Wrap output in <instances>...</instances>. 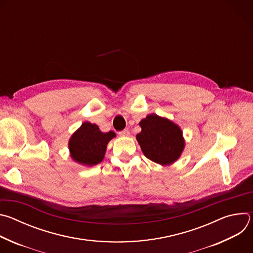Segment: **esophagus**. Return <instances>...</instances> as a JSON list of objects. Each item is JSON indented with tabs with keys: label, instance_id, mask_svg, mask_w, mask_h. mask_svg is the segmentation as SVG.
Listing matches in <instances>:
<instances>
[{
	"label": "esophagus",
	"instance_id": "obj_1",
	"mask_svg": "<svg viewBox=\"0 0 253 253\" xmlns=\"http://www.w3.org/2000/svg\"><path fill=\"white\" fill-rule=\"evenodd\" d=\"M119 135L120 136H122V137H127V136H129L130 135V132L128 131V130H123V131H121V132H119Z\"/></svg>",
	"mask_w": 253,
	"mask_h": 253
}]
</instances>
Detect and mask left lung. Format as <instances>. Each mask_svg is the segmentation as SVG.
Here are the masks:
<instances>
[{"mask_svg":"<svg viewBox=\"0 0 253 253\" xmlns=\"http://www.w3.org/2000/svg\"><path fill=\"white\" fill-rule=\"evenodd\" d=\"M141 132L136 139L143 154L162 166L171 165L181 156L185 148L183 132L168 118L149 114L139 122Z\"/></svg>","mask_w":253,"mask_h":253,"instance_id":"left-lung-1","label":"left lung"}]
</instances>
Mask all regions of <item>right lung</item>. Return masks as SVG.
I'll use <instances>...</instances> for the list:
<instances>
[{
    "label": "right lung",
    "mask_w": 253,
    "mask_h": 253,
    "mask_svg": "<svg viewBox=\"0 0 253 253\" xmlns=\"http://www.w3.org/2000/svg\"><path fill=\"white\" fill-rule=\"evenodd\" d=\"M114 137H116L115 132L104 133L96 124L86 121L69 139L70 156L83 166L97 165L103 161L108 143Z\"/></svg>",
    "instance_id": "right-lung-1"
}]
</instances>
